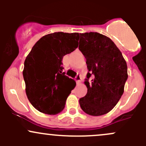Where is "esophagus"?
Segmentation results:
<instances>
[{"instance_id": "1", "label": "esophagus", "mask_w": 146, "mask_h": 146, "mask_svg": "<svg viewBox=\"0 0 146 146\" xmlns=\"http://www.w3.org/2000/svg\"><path fill=\"white\" fill-rule=\"evenodd\" d=\"M75 79H76V82H77L78 84L80 83L82 81V78L81 76H80V75H77V76H76V78H75Z\"/></svg>"}]
</instances>
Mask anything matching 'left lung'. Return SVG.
I'll return each instance as SVG.
<instances>
[{
    "label": "left lung",
    "mask_w": 146,
    "mask_h": 146,
    "mask_svg": "<svg viewBox=\"0 0 146 146\" xmlns=\"http://www.w3.org/2000/svg\"><path fill=\"white\" fill-rule=\"evenodd\" d=\"M79 49L86 58V95L79 100L86 114L101 116L111 111L123 93L127 65L109 37L98 32L80 34Z\"/></svg>",
    "instance_id": "8db88e82"
}]
</instances>
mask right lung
Wrapping results in <instances>:
<instances>
[{"mask_svg": "<svg viewBox=\"0 0 146 146\" xmlns=\"http://www.w3.org/2000/svg\"><path fill=\"white\" fill-rule=\"evenodd\" d=\"M78 33L54 32L41 38L25 61L23 78L29 101L36 110L56 114L76 83L63 72L62 59L78 46Z\"/></svg>", "mask_w": 146, "mask_h": 146, "instance_id": "obj_1", "label": "right lung"}]
</instances>
